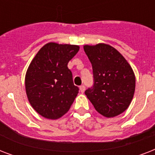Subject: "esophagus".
Listing matches in <instances>:
<instances>
[{
  "mask_svg": "<svg viewBox=\"0 0 155 155\" xmlns=\"http://www.w3.org/2000/svg\"><path fill=\"white\" fill-rule=\"evenodd\" d=\"M80 92H82V93H84L85 91V86L84 85H81V86H80Z\"/></svg>",
  "mask_w": 155,
  "mask_h": 155,
  "instance_id": "34e87169",
  "label": "esophagus"
}]
</instances>
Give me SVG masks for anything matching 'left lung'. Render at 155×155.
<instances>
[{"label":"left lung","instance_id":"obj_1","mask_svg":"<svg viewBox=\"0 0 155 155\" xmlns=\"http://www.w3.org/2000/svg\"><path fill=\"white\" fill-rule=\"evenodd\" d=\"M92 66L94 84L85 91L96 110L113 117L130 106L135 91V75L121 54L108 44L84 46Z\"/></svg>","mask_w":155,"mask_h":155}]
</instances>
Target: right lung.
I'll return each instance as SVG.
<instances>
[{
  "label": "right lung",
  "instance_id": "obj_1",
  "mask_svg": "<svg viewBox=\"0 0 155 155\" xmlns=\"http://www.w3.org/2000/svg\"><path fill=\"white\" fill-rule=\"evenodd\" d=\"M76 45L49 42L39 50L25 74V92L33 108L55 120L70 109L79 92L68 62L77 54Z\"/></svg>",
  "mask_w": 155,
  "mask_h": 155
}]
</instances>
